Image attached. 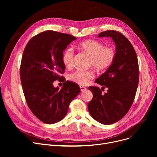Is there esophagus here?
Returning a JSON list of instances; mask_svg holds the SVG:
<instances>
[{
  "mask_svg": "<svg viewBox=\"0 0 157 157\" xmlns=\"http://www.w3.org/2000/svg\"><path fill=\"white\" fill-rule=\"evenodd\" d=\"M79 87H80V89H81V92H83V91H85V90H86V88L83 86H80Z\"/></svg>",
  "mask_w": 157,
  "mask_h": 157,
  "instance_id": "1",
  "label": "esophagus"
}]
</instances>
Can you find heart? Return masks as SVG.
Listing matches in <instances>:
<instances>
[{
    "mask_svg": "<svg viewBox=\"0 0 157 157\" xmlns=\"http://www.w3.org/2000/svg\"><path fill=\"white\" fill-rule=\"evenodd\" d=\"M77 48L90 56L89 64L99 71H104L109 69L113 63L117 56V51L113 46H104V44L94 39H88L77 44ZM74 53L72 48L65 49L62 53L63 63L68 67H71L74 62ZM95 77V73L92 70L77 69L71 73L69 78L73 82L86 85Z\"/></svg>",
    "mask_w": 157,
    "mask_h": 157,
    "instance_id": "1",
    "label": "heart"
}]
</instances>
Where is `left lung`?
Instances as JSON below:
<instances>
[{"label": "left lung", "mask_w": 157, "mask_h": 157, "mask_svg": "<svg viewBox=\"0 0 157 157\" xmlns=\"http://www.w3.org/2000/svg\"><path fill=\"white\" fill-rule=\"evenodd\" d=\"M98 37H110L116 44L117 56L113 63L95 80L102 86H89L93 94L88 109L94 119L104 125L116 123L132 105L139 83V65L136 53L128 39L116 30L101 32ZM109 88L103 94V88Z\"/></svg>", "instance_id": "obj_1"}]
</instances>
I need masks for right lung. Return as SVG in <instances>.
<instances>
[{
  "instance_id": "1",
  "label": "right lung",
  "mask_w": 157,
  "mask_h": 157,
  "mask_svg": "<svg viewBox=\"0 0 157 157\" xmlns=\"http://www.w3.org/2000/svg\"><path fill=\"white\" fill-rule=\"evenodd\" d=\"M76 39L67 34L46 30L33 37L24 49L20 72L23 94L32 113L47 124L62 120L80 92L79 85L71 81H65L60 90L53 85L63 78V52Z\"/></svg>"
}]
</instances>
